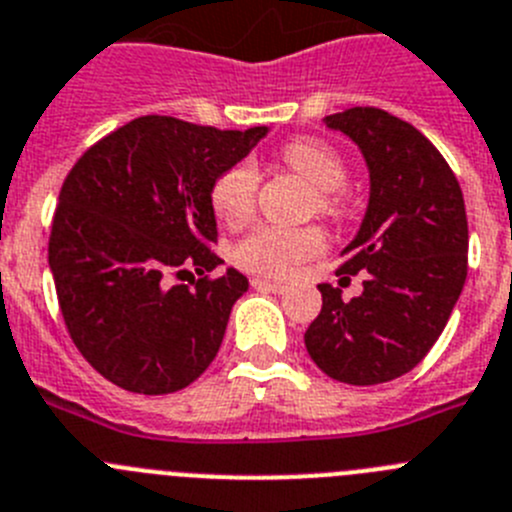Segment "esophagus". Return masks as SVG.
Returning <instances> with one entry per match:
<instances>
[{
  "label": "esophagus",
  "instance_id": "34e87169",
  "mask_svg": "<svg viewBox=\"0 0 512 512\" xmlns=\"http://www.w3.org/2000/svg\"><path fill=\"white\" fill-rule=\"evenodd\" d=\"M252 288L257 290H270V293H285L288 290V285L283 283H275V280H267V278H252Z\"/></svg>",
  "mask_w": 512,
  "mask_h": 512
}]
</instances>
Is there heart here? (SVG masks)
Segmentation results:
<instances>
[{
	"mask_svg": "<svg viewBox=\"0 0 512 512\" xmlns=\"http://www.w3.org/2000/svg\"><path fill=\"white\" fill-rule=\"evenodd\" d=\"M285 163L301 173L308 183L319 188V209L324 214L339 216L344 211V199L339 188L347 181V165L334 147L313 137H298L280 150ZM257 168L252 163H237L222 173L216 181L211 201L216 214L227 224H245L255 211L257 201ZM326 247V237L319 227H278L262 224L247 234L237 247V262L252 273L270 278H288L306 260L319 255Z\"/></svg>",
	"mask_w": 512,
	"mask_h": 512,
	"instance_id": "b5f03b06",
	"label": "heart"
}]
</instances>
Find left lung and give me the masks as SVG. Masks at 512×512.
<instances>
[{
  "mask_svg": "<svg viewBox=\"0 0 512 512\" xmlns=\"http://www.w3.org/2000/svg\"><path fill=\"white\" fill-rule=\"evenodd\" d=\"M370 170V201L342 250L339 273H367L362 293L321 283L324 306L306 329L308 354L347 385H380L411 372L444 331L467 280L464 196L449 163L413 124L375 107L324 117Z\"/></svg>",
  "mask_w": 512,
  "mask_h": 512,
  "instance_id": "left-lung-1",
  "label": "left lung"
}]
</instances>
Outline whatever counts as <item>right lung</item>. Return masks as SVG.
Here are the masks:
<instances>
[{
	"label": "right lung",
	"instance_id": "add662e5",
	"mask_svg": "<svg viewBox=\"0 0 512 512\" xmlns=\"http://www.w3.org/2000/svg\"><path fill=\"white\" fill-rule=\"evenodd\" d=\"M267 127L216 130L137 117L91 145L63 181L48 262L68 334L99 375L165 395L214 362L250 283L211 252V193ZM200 280H195V275ZM189 278L188 286L173 279Z\"/></svg>",
	"mask_w": 512,
	"mask_h": 512
}]
</instances>
